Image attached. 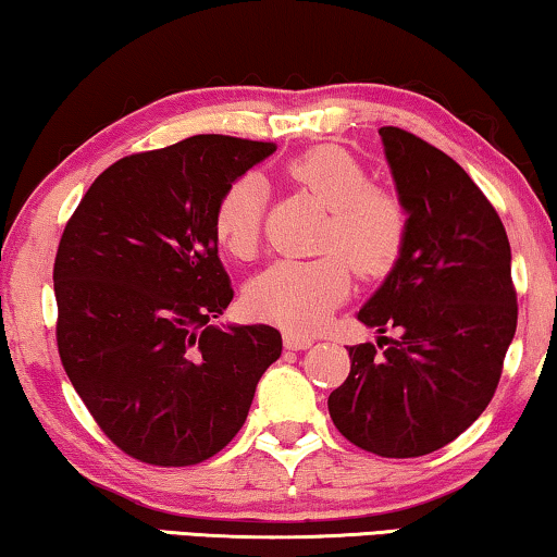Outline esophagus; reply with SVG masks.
Wrapping results in <instances>:
<instances>
[{
	"mask_svg": "<svg viewBox=\"0 0 557 557\" xmlns=\"http://www.w3.org/2000/svg\"><path fill=\"white\" fill-rule=\"evenodd\" d=\"M284 345L286 349H307L314 345V337H309V334H299V332H284Z\"/></svg>",
	"mask_w": 557,
	"mask_h": 557,
	"instance_id": "34e87169",
	"label": "esophagus"
}]
</instances>
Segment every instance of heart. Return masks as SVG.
<instances>
[{"instance_id": "b5f03b06", "label": "heart", "mask_w": 557, "mask_h": 557, "mask_svg": "<svg viewBox=\"0 0 557 557\" xmlns=\"http://www.w3.org/2000/svg\"><path fill=\"white\" fill-rule=\"evenodd\" d=\"M286 174L326 208L317 258H284L271 263L248 288L256 314L299 332L319 330L352 286V269L383 276L395 265L408 235V210L391 189L370 185L368 170L352 151L307 149L286 164ZM265 187L256 174H243L223 189L212 212L220 246L235 258H250L263 225Z\"/></svg>"}]
</instances>
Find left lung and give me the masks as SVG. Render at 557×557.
Returning a JSON list of instances; mask_svg holds the SVG:
<instances>
[{"label":"left lung","instance_id":"8db88e82","mask_svg":"<svg viewBox=\"0 0 557 557\" xmlns=\"http://www.w3.org/2000/svg\"><path fill=\"white\" fill-rule=\"evenodd\" d=\"M380 136L408 235L357 319L395 337L349 347V375L326 406L349 444L413 459L451 444L490 406L517 292L505 225L474 180L416 134L383 126Z\"/></svg>","mask_w":557,"mask_h":557}]
</instances>
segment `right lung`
<instances>
[{
	"label": "right lung",
	"mask_w": 557,
	"mask_h": 557,
	"mask_svg": "<svg viewBox=\"0 0 557 557\" xmlns=\"http://www.w3.org/2000/svg\"><path fill=\"white\" fill-rule=\"evenodd\" d=\"M276 149L223 134L113 162L60 238L58 352L75 393L121 451L193 467L231 444L281 357L265 324H210L233 301L212 212Z\"/></svg>",
	"instance_id": "1"
}]
</instances>
